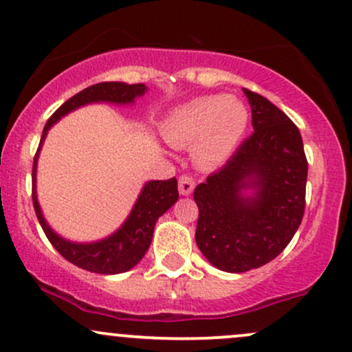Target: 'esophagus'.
<instances>
[{"instance_id": "esophagus-1", "label": "esophagus", "mask_w": 352, "mask_h": 352, "mask_svg": "<svg viewBox=\"0 0 352 352\" xmlns=\"http://www.w3.org/2000/svg\"><path fill=\"white\" fill-rule=\"evenodd\" d=\"M195 182L190 175H182L179 179V192L182 195H190L192 190H194Z\"/></svg>"}]
</instances>
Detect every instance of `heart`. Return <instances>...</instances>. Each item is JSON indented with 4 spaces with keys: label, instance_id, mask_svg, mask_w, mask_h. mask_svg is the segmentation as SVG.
I'll list each match as a JSON object with an SVG mask.
<instances>
[{
    "label": "heart",
    "instance_id": "obj_1",
    "mask_svg": "<svg viewBox=\"0 0 352 352\" xmlns=\"http://www.w3.org/2000/svg\"><path fill=\"white\" fill-rule=\"evenodd\" d=\"M249 126V110L235 96L207 95L173 108L162 125L168 145L194 144V158L202 167H219L235 152Z\"/></svg>",
    "mask_w": 352,
    "mask_h": 352
}]
</instances>
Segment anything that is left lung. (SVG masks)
I'll return each mask as SVG.
<instances>
[{"label":"left lung","instance_id":"left-lung-1","mask_svg":"<svg viewBox=\"0 0 352 352\" xmlns=\"http://www.w3.org/2000/svg\"><path fill=\"white\" fill-rule=\"evenodd\" d=\"M254 133L219 172L195 187V242L214 267L247 272L279 256L299 229L307 160L292 120L245 90Z\"/></svg>","mask_w":352,"mask_h":352}]
</instances>
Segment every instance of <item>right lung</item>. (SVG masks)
Returning <instances> with one entry per match:
<instances>
[{"label":"right lung","instance_id":"right-lung-1","mask_svg":"<svg viewBox=\"0 0 352 352\" xmlns=\"http://www.w3.org/2000/svg\"><path fill=\"white\" fill-rule=\"evenodd\" d=\"M146 94L144 83L129 85L123 82L96 83L67 100L46 122L40 146L33 160V206L43 232L58 252L76 267L95 274H122L133 269L148 250L153 237V229L160 215H164L179 199L175 177L168 180H150L144 185L137 202L125 219V222L113 234L102 241L73 242L61 237L46 222L36 195V167L40 150L46 133L53 125L69 111L90 105V103H113V105H132L138 96Z\"/></svg>","mask_w":352,"mask_h":352}]
</instances>
